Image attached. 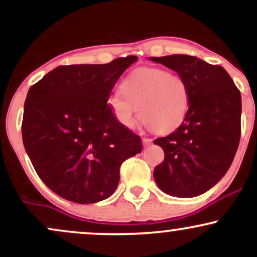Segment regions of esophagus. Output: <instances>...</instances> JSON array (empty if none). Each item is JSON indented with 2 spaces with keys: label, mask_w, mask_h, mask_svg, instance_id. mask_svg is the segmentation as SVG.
Returning a JSON list of instances; mask_svg holds the SVG:
<instances>
[{
  "label": "esophagus",
  "mask_w": 257,
  "mask_h": 257,
  "mask_svg": "<svg viewBox=\"0 0 257 257\" xmlns=\"http://www.w3.org/2000/svg\"><path fill=\"white\" fill-rule=\"evenodd\" d=\"M152 139H150V138H144L143 139V144H144V147H147V146H150L152 144Z\"/></svg>",
  "instance_id": "34e87169"
}]
</instances>
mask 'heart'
<instances>
[{"mask_svg": "<svg viewBox=\"0 0 257 257\" xmlns=\"http://www.w3.org/2000/svg\"><path fill=\"white\" fill-rule=\"evenodd\" d=\"M120 93L108 99L114 118L126 129H134L141 119L158 134L178 129L190 108L188 85L181 76L158 67H141L120 83Z\"/></svg>", "mask_w": 257, "mask_h": 257, "instance_id": "b5f03b06", "label": "heart"}]
</instances>
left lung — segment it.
Listing matches in <instances>:
<instances>
[{"label": "left lung", "mask_w": 257, "mask_h": 257, "mask_svg": "<svg viewBox=\"0 0 257 257\" xmlns=\"http://www.w3.org/2000/svg\"><path fill=\"white\" fill-rule=\"evenodd\" d=\"M178 72L190 91V108L172 134L156 139L164 161L156 184L170 196L190 198L210 190L231 167L240 139V91L220 65L186 54L151 58Z\"/></svg>", "instance_id": "8db88e82"}]
</instances>
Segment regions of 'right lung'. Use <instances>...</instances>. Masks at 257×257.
<instances>
[{
	"label": "right lung",
	"mask_w": 257,
	"mask_h": 257,
	"mask_svg": "<svg viewBox=\"0 0 257 257\" xmlns=\"http://www.w3.org/2000/svg\"><path fill=\"white\" fill-rule=\"evenodd\" d=\"M137 57L58 66L29 89L23 143L40 179L58 196L89 204L116 191L119 168L141 139L108 107L114 84Z\"/></svg>",
	"instance_id": "right-lung-1"
}]
</instances>
